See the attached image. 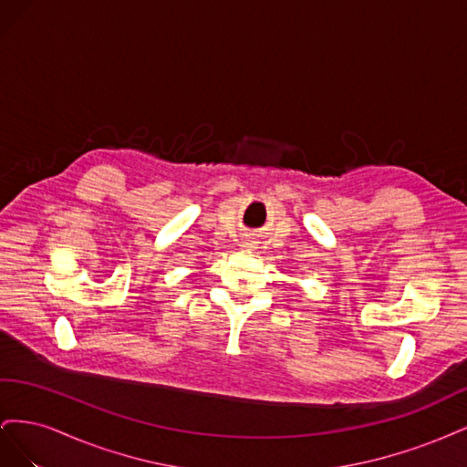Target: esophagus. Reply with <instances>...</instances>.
<instances>
[{"label": "esophagus", "mask_w": 467, "mask_h": 467, "mask_svg": "<svg viewBox=\"0 0 467 467\" xmlns=\"http://www.w3.org/2000/svg\"><path fill=\"white\" fill-rule=\"evenodd\" d=\"M244 245H245V247H253V242H251V239H245Z\"/></svg>", "instance_id": "34e87169"}]
</instances>
